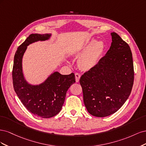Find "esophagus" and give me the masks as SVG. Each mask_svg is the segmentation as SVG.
Listing matches in <instances>:
<instances>
[{
  "instance_id": "34e87169",
  "label": "esophagus",
  "mask_w": 146,
  "mask_h": 146,
  "mask_svg": "<svg viewBox=\"0 0 146 146\" xmlns=\"http://www.w3.org/2000/svg\"><path fill=\"white\" fill-rule=\"evenodd\" d=\"M75 76H76V82H78L79 80H80V74H78V73H76L75 74Z\"/></svg>"
}]
</instances>
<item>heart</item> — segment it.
Returning <instances> with one entry per match:
<instances>
[{
  "label": "heart",
  "instance_id": "1",
  "mask_svg": "<svg viewBox=\"0 0 146 146\" xmlns=\"http://www.w3.org/2000/svg\"><path fill=\"white\" fill-rule=\"evenodd\" d=\"M104 43L102 41L94 42V40H91L86 42L78 52V54L83 53L78 61L80 68L86 70L93 68L98 63L104 52Z\"/></svg>",
  "mask_w": 146,
  "mask_h": 146
}]
</instances>
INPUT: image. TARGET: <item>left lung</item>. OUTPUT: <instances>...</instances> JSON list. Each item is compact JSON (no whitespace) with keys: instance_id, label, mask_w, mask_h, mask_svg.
<instances>
[{"instance_id":"left-lung-1","label":"left lung","mask_w":146,"mask_h":146,"mask_svg":"<svg viewBox=\"0 0 146 146\" xmlns=\"http://www.w3.org/2000/svg\"><path fill=\"white\" fill-rule=\"evenodd\" d=\"M106 55L82 75L80 83L88 113L105 117L116 113L131 93L134 82L132 53L128 44L115 33Z\"/></svg>"}]
</instances>
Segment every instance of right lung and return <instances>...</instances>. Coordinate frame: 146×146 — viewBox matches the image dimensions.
Wrapping results in <instances>:
<instances>
[{
  "label": "right lung",
  "instance_id": "right-lung-1",
  "mask_svg": "<svg viewBox=\"0 0 146 146\" xmlns=\"http://www.w3.org/2000/svg\"><path fill=\"white\" fill-rule=\"evenodd\" d=\"M50 35L31 34L18 47L13 63L12 78L15 91L24 107L30 113L42 118L56 115L64 102L68 90L76 82L75 75L52 74L47 80L38 86L30 85L25 80L22 70V58L30 44L45 41Z\"/></svg>",
  "mask_w": 146,
  "mask_h": 146
}]
</instances>
